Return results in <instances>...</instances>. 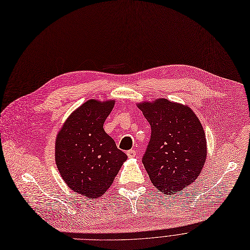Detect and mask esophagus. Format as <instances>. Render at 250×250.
Segmentation results:
<instances>
[{
	"label": "esophagus",
	"instance_id": "34e87169",
	"mask_svg": "<svg viewBox=\"0 0 250 250\" xmlns=\"http://www.w3.org/2000/svg\"><path fill=\"white\" fill-rule=\"evenodd\" d=\"M126 154H127V156H128L129 158H132V157L135 156V154H137V152H135V150H133V149H130V150H127V151H126Z\"/></svg>",
	"mask_w": 250,
	"mask_h": 250
}]
</instances>
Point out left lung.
Returning a JSON list of instances; mask_svg holds the SVG:
<instances>
[{
  "mask_svg": "<svg viewBox=\"0 0 250 250\" xmlns=\"http://www.w3.org/2000/svg\"><path fill=\"white\" fill-rule=\"evenodd\" d=\"M138 107L151 127L143 164L152 185L174 194L194 183L206 164V132L195 112L187 104L156 99Z\"/></svg>",
  "mask_w": 250,
  "mask_h": 250,
  "instance_id": "8db88e82",
  "label": "left lung"
}]
</instances>
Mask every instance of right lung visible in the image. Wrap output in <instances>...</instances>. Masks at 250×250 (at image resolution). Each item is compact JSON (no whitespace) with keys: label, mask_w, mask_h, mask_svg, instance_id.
Masks as SVG:
<instances>
[{"label":"right lung","mask_w":250,"mask_h":250,"mask_svg":"<svg viewBox=\"0 0 250 250\" xmlns=\"http://www.w3.org/2000/svg\"><path fill=\"white\" fill-rule=\"evenodd\" d=\"M115 100H88L76 108L57 134L55 158L65 185L87 198L102 196L127 155L104 129Z\"/></svg>","instance_id":"right-lung-1"}]
</instances>
